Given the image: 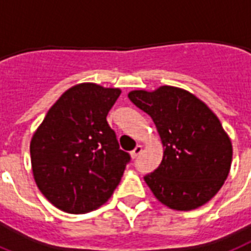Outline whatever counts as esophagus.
<instances>
[{"instance_id":"34e87169","label":"esophagus","mask_w":251,"mask_h":251,"mask_svg":"<svg viewBox=\"0 0 251 251\" xmlns=\"http://www.w3.org/2000/svg\"><path fill=\"white\" fill-rule=\"evenodd\" d=\"M142 151H143V147H142V146H136L135 148H134V151H131V153H130V156H131L132 158H135L136 156H139V154L142 153Z\"/></svg>"}]
</instances>
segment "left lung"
<instances>
[{
  "mask_svg": "<svg viewBox=\"0 0 251 251\" xmlns=\"http://www.w3.org/2000/svg\"><path fill=\"white\" fill-rule=\"evenodd\" d=\"M127 97L153 120L164 146L160 166L144 176L154 197L178 211L209 202L232 162L231 139L217 115L195 94L169 85Z\"/></svg>",
  "mask_w": 251,
  "mask_h": 251,
  "instance_id": "obj_1",
  "label": "left lung"
}]
</instances>
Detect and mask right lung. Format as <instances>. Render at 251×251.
<instances>
[{
    "mask_svg": "<svg viewBox=\"0 0 251 251\" xmlns=\"http://www.w3.org/2000/svg\"><path fill=\"white\" fill-rule=\"evenodd\" d=\"M121 90L83 82L55 101L30 140V164L38 189L55 207L85 214L113 195L126 164L107 115Z\"/></svg>",
    "mask_w": 251,
    "mask_h": 251,
    "instance_id": "right-lung-1",
    "label": "right lung"
}]
</instances>
